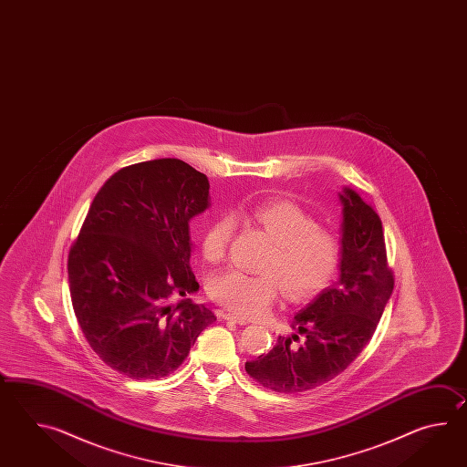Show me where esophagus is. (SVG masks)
Listing matches in <instances>:
<instances>
[{
	"label": "esophagus",
	"mask_w": 467,
	"mask_h": 467,
	"mask_svg": "<svg viewBox=\"0 0 467 467\" xmlns=\"http://www.w3.org/2000/svg\"><path fill=\"white\" fill-rule=\"evenodd\" d=\"M222 318H225V320H232V322H235V324H240V326H244V324H247V318L240 317L237 314H232V312H222L220 314Z\"/></svg>",
	"instance_id": "esophagus-1"
}]
</instances>
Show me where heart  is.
Returning <instances> with one entry per match:
<instances>
[{"instance_id": "heart-1", "label": "heart", "mask_w": 467, "mask_h": 467, "mask_svg": "<svg viewBox=\"0 0 467 467\" xmlns=\"http://www.w3.org/2000/svg\"><path fill=\"white\" fill-rule=\"evenodd\" d=\"M242 213L275 240L264 264L267 272L225 268L210 278V297L235 314L257 317L277 302L284 287L294 300L312 297L327 287L342 255L336 234L318 229L314 215L292 200H267ZM235 229L237 222L230 213L212 220L200 244L203 257L209 262L225 257Z\"/></svg>"}]
</instances>
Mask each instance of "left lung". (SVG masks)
<instances>
[{"label": "left lung", "instance_id": "obj_1", "mask_svg": "<svg viewBox=\"0 0 467 467\" xmlns=\"http://www.w3.org/2000/svg\"><path fill=\"white\" fill-rule=\"evenodd\" d=\"M338 280L297 312L290 337L245 364L250 378L275 392H304L337 378L374 336L394 290L382 222L358 192L344 189Z\"/></svg>", "mask_w": 467, "mask_h": 467}]
</instances>
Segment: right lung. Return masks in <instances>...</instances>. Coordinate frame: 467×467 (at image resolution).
<instances>
[{
	"instance_id": "add662e5",
	"label": "right lung",
	"mask_w": 467,
	"mask_h": 467,
	"mask_svg": "<svg viewBox=\"0 0 467 467\" xmlns=\"http://www.w3.org/2000/svg\"><path fill=\"white\" fill-rule=\"evenodd\" d=\"M210 183L179 159L111 175L89 205L68 255L71 304L89 348L130 379L183 364L217 317L192 302L190 220L209 209Z\"/></svg>"
}]
</instances>
